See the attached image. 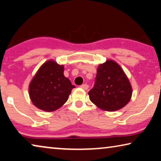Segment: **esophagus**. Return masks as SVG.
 Here are the masks:
<instances>
[{
    "label": "esophagus",
    "mask_w": 161,
    "mask_h": 161,
    "mask_svg": "<svg viewBox=\"0 0 161 161\" xmlns=\"http://www.w3.org/2000/svg\"><path fill=\"white\" fill-rule=\"evenodd\" d=\"M80 88H82L84 90H87L88 88V85H87V84H83V85L80 86Z\"/></svg>",
    "instance_id": "34e87169"
}]
</instances>
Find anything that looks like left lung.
<instances>
[{"instance_id":"left-lung-1","label":"left lung","mask_w":161,"mask_h":161,"mask_svg":"<svg viewBox=\"0 0 161 161\" xmlns=\"http://www.w3.org/2000/svg\"><path fill=\"white\" fill-rule=\"evenodd\" d=\"M132 88L122 68L112 60H107L97 68L93 88L89 98L101 109L114 112L129 103Z\"/></svg>"}]
</instances>
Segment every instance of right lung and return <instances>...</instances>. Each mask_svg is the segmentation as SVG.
<instances>
[{"mask_svg":"<svg viewBox=\"0 0 161 161\" xmlns=\"http://www.w3.org/2000/svg\"><path fill=\"white\" fill-rule=\"evenodd\" d=\"M63 73L64 65L53 60L45 62L39 68L29 86V97L36 107L51 112L68 101L75 86Z\"/></svg>","mask_w":161,"mask_h":161,"instance_id":"obj_1","label":"right lung"}]
</instances>
